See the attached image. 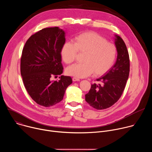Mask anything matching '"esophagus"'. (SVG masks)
Masks as SVG:
<instances>
[{
    "mask_svg": "<svg viewBox=\"0 0 152 152\" xmlns=\"http://www.w3.org/2000/svg\"><path fill=\"white\" fill-rule=\"evenodd\" d=\"M72 80H73V82H76V81H79V80H80V79H79V78L76 77H73L72 78Z\"/></svg>",
    "mask_w": 152,
    "mask_h": 152,
    "instance_id": "1",
    "label": "esophagus"
}]
</instances>
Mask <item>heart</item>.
<instances>
[{"label": "heart", "instance_id": "heart-1", "mask_svg": "<svg viewBox=\"0 0 152 152\" xmlns=\"http://www.w3.org/2000/svg\"><path fill=\"white\" fill-rule=\"evenodd\" d=\"M77 52L84 53L82 63L75 64L68 67L66 72L76 77H85L94 73L100 76L109 70L114 63L117 49L110 42L93 32H86L73 39V44L66 42L61 49V55L66 64L73 62Z\"/></svg>", "mask_w": 152, "mask_h": 152}]
</instances>
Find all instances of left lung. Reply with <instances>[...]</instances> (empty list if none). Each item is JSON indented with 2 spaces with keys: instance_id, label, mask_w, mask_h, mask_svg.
<instances>
[{
  "instance_id": "left-lung-1",
  "label": "left lung",
  "mask_w": 152,
  "mask_h": 152,
  "mask_svg": "<svg viewBox=\"0 0 152 152\" xmlns=\"http://www.w3.org/2000/svg\"><path fill=\"white\" fill-rule=\"evenodd\" d=\"M117 58L114 66L97 79L100 84L91 85L85 100L96 110H104L113 106L120 98L129 77L130 61L129 53L123 39L115 35Z\"/></svg>"
}]
</instances>
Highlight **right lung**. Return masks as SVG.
I'll list each match as a JSON object with an SVG mask.
<instances>
[{
    "instance_id": "1",
    "label": "right lung",
    "mask_w": 152,
    "mask_h": 152,
    "mask_svg": "<svg viewBox=\"0 0 152 152\" xmlns=\"http://www.w3.org/2000/svg\"><path fill=\"white\" fill-rule=\"evenodd\" d=\"M66 32L59 27L42 29L31 35L26 42L21 58L20 72L25 88L31 98L45 107L53 106L64 97L70 76L63 73L61 49L66 42Z\"/></svg>"
}]
</instances>
